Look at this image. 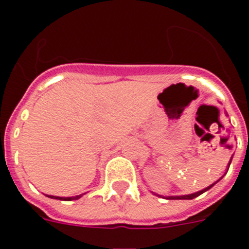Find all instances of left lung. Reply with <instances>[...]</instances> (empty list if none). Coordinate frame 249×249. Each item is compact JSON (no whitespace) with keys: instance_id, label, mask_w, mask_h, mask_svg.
I'll list each match as a JSON object with an SVG mask.
<instances>
[{"instance_id":"8db88e82","label":"left lung","mask_w":249,"mask_h":249,"mask_svg":"<svg viewBox=\"0 0 249 249\" xmlns=\"http://www.w3.org/2000/svg\"><path fill=\"white\" fill-rule=\"evenodd\" d=\"M231 162H232V158H231L230 163H228V168H230ZM228 168H227V169H228ZM222 177H223V176H222ZM222 177H221V178H222ZM221 178H219L218 181H221ZM218 181H217V182H218ZM217 182H214V183L211 184V186H208V187H207V188H204V190L198 191V192H196V193H192V195H186V196H168V197H166V198H167V199H193V198H196V197H198V196H201L202 193H204V192H206V191L210 190V188H212V187L214 186V184L217 183ZM157 196H158V195H157Z\"/></svg>"}]
</instances>
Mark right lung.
Instances as JSON below:
<instances>
[{
    "label": "right lung",
    "mask_w": 249,
    "mask_h": 249,
    "mask_svg": "<svg viewBox=\"0 0 249 249\" xmlns=\"http://www.w3.org/2000/svg\"><path fill=\"white\" fill-rule=\"evenodd\" d=\"M50 198H54V199H61V201H74V199H78L82 197V195L76 196V197H56V196H47Z\"/></svg>",
    "instance_id": "1"
}]
</instances>
